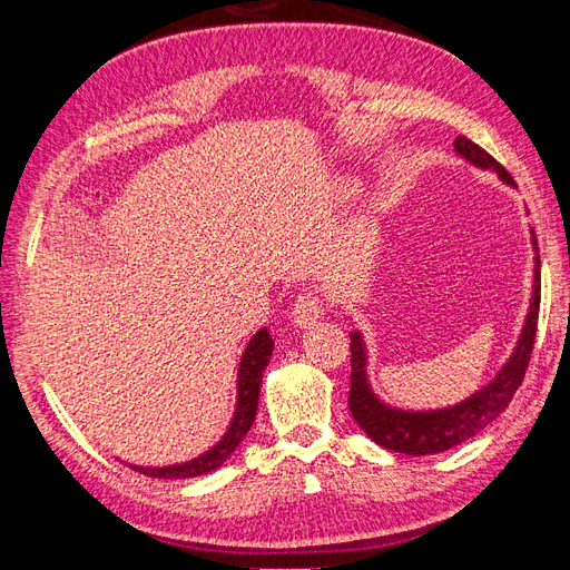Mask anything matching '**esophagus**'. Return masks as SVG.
<instances>
[{
	"label": "esophagus",
	"instance_id": "obj_1",
	"mask_svg": "<svg viewBox=\"0 0 570 570\" xmlns=\"http://www.w3.org/2000/svg\"><path fill=\"white\" fill-rule=\"evenodd\" d=\"M323 314V297L318 295V289H304L302 295L295 302V312H292V318L299 327L312 325L321 318Z\"/></svg>",
	"mask_w": 570,
	"mask_h": 570
}]
</instances>
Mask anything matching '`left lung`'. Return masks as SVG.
I'll use <instances>...</instances> for the list:
<instances>
[{
	"label": "left lung",
	"instance_id": "1",
	"mask_svg": "<svg viewBox=\"0 0 570 570\" xmlns=\"http://www.w3.org/2000/svg\"><path fill=\"white\" fill-rule=\"evenodd\" d=\"M454 149L459 157L471 161L478 168L494 170L507 185H515L513 178L507 174V168L492 159L490 154L471 142L469 137H456ZM532 233V247H534V278H532V297L530 308L525 316V325L521 331L519 342L492 381L480 387L469 400H463L454 406L433 409V411H404L381 402L371 390L368 383V354L364 337L358 331L350 333L352 337V390H350V411L361 430L375 442L385 446V450L411 454V456H425V454H440L452 450V446L471 440L478 435L482 428H488L499 413H502L509 402L513 400L515 390L523 383V375L528 368V361L532 354L534 333H538V314H540V254H538V237Z\"/></svg>",
	"mask_w": 570,
	"mask_h": 570
}]
</instances>
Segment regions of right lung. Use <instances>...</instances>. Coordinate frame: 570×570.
Listing matches in <instances>:
<instances>
[{
	"label": "right lung",
	"mask_w": 570,
	"mask_h": 570,
	"mask_svg": "<svg viewBox=\"0 0 570 570\" xmlns=\"http://www.w3.org/2000/svg\"><path fill=\"white\" fill-rule=\"evenodd\" d=\"M273 337L262 327L243 354V361H239L237 368V406H235V416L223 435L209 452L199 454L193 461L185 463H174V465H161V469H151V465H135L130 463V469L140 471L149 478H166V480H176V478H197L204 473H212L220 469L223 463L230 459V454L237 450L239 442L245 440L249 433V428L256 416V406H258V390H262V377L264 371L271 361L273 354Z\"/></svg>",
	"instance_id": "add662e5"
}]
</instances>
